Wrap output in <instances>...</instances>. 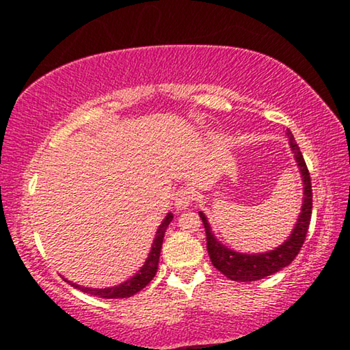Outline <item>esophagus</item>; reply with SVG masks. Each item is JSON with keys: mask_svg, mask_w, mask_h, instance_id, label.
<instances>
[{"mask_svg": "<svg viewBox=\"0 0 350 350\" xmlns=\"http://www.w3.org/2000/svg\"><path fill=\"white\" fill-rule=\"evenodd\" d=\"M193 202V189L191 188H179L174 194V205L177 210H185Z\"/></svg>", "mask_w": 350, "mask_h": 350, "instance_id": "1", "label": "esophagus"}]
</instances>
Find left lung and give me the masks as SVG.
<instances>
[{"label":"left lung","instance_id":"8db88e82","mask_svg":"<svg viewBox=\"0 0 350 350\" xmlns=\"http://www.w3.org/2000/svg\"><path fill=\"white\" fill-rule=\"evenodd\" d=\"M288 145L292 148V152L295 156L296 165H298L301 179H303V205H301V213L296 224L290 233L288 238L278 245L273 250L264 252V253H241L232 250L227 245H224L221 241H217L215 233L211 232L210 222L206 219L205 213L199 211V216L202 219L205 233H206V250H208V256L211 259V264L224 273L232 281H258L262 280L265 276H270L276 273V271L282 270L284 267L292 262L299 253L301 247L304 244L307 230L310 225L312 217V183H310V174L307 170V165L304 162L303 154L299 151V146L296 145L295 137L290 129H287Z\"/></svg>","mask_w":350,"mask_h":350}]
</instances>
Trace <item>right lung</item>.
Returning a JSON list of instances; mask_svg holds the SVG:
<instances>
[{
	"mask_svg": "<svg viewBox=\"0 0 350 350\" xmlns=\"http://www.w3.org/2000/svg\"><path fill=\"white\" fill-rule=\"evenodd\" d=\"M171 221H173V213H168V215L165 216V219L162 221V224L159 225V228L156 232V238H154V241H152L151 250H150V253H148V258L145 259L144 265H142L137 273L129 278V280H126L125 282L118 284V286L106 287V288H91V287L79 286V284L68 281V280H64V281L69 282L72 287L81 290L83 293H90L94 296H98V298H106V299L129 298V296L135 295L137 292H140L142 288H145L157 273L159 258H161V248L163 244V236H165V232H167V228H168Z\"/></svg>",
	"mask_w": 350,
	"mask_h": 350,
	"instance_id": "1",
	"label": "right lung"
}]
</instances>
